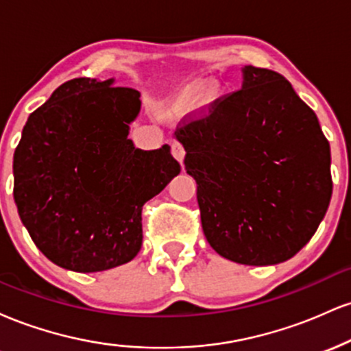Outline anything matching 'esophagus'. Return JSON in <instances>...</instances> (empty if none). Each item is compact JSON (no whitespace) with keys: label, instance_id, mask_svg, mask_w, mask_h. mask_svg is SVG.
I'll use <instances>...</instances> for the list:
<instances>
[{"label":"esophagus","instance_id":"esophagus-1","mask_svg":"<svg viewBox=\"0 0 351 351\" xmlns=\"http://www.w3.org/2000/svg\"><path fill=\"white\" fill-rule=\"evenodd\" d=\"M184 148H183V145L181 143H178V142H173L171 143V155L175 156L176 160H178L180 163H183V160H184Z\"/></svg>","mask_w":351,"mask_h":351}]
</instances>
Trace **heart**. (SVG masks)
<instances>
[{
	"label": "heart",
	"mask_w": 351,
	"mask_h": 351,
	"mask_svg": "<svg viewBox=\"0 0 351 351\" xmlns=\"http://www.w3.org/2000/svg\"><path fill=\"white\" fill-rule=\"evenodd\" d=\"M204 88V84L203 82H196V84H191V86H188L184 88L183 92H181L180 95V102L181 104H189L193 102L195 99H198V95H201V92H203Z\"/></svg>",
	"instance_id": "1"
}]
</instances>
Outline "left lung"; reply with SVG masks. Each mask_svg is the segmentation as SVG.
I'll use <instances>...</instances> for the list:
<instances>
[{
    "mask_svg": "<svg viewBox=\"0 0 351 351\" xmlns=\"http://www.w3.org/2000/svg\"><path fill=\"white\" fill-rule=\"evenodd\" d=\"M198 184L204 236L237 264L291 259L332 198L330 145L315 112L279 72L243 67V87L176 128Z\"/></svg>",
    "mask_w": 351,
    "mask_h": 351,
    "instance_id": "1",
    "label": "left lung"
}]
</instances>
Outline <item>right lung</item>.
I'll use <instances>...</instances> for the list:
<instances>
[{"label": "right lung", "instance_id": "obj_1", "mask_svg": "<svg viewBox=\"0 0 351 351\" xmlns=\"http://www.w3.org/2000/svg\"><path fill=\"white\" fill-rule=\"evenodd\" d=\"M114 79L79 77L29 115L13 160L14 203L51 263L100 272L142 247V208L181 171L170 147L128 138L140 92Z\"/></svg>", "mask_w": 351, "mask_h": 351}]
</instances>
